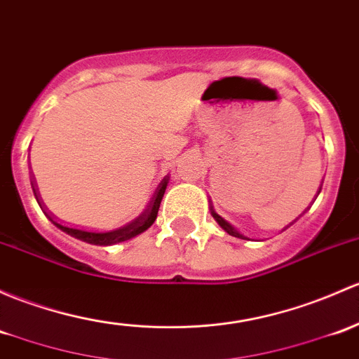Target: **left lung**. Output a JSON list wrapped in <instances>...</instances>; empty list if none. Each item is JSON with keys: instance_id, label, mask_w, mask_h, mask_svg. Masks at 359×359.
<instances>
[{"instance_id": "left-lung-1", "label": "left lung", "mask_w": 359, "mask_h": 359, "mask_svg": "<svg viewBox=\"0 0 359 359\" xmlns=\"http://www.w3.org/2000/svg\"><path fill=\"white\" fill-rule=\"evenodd\" d=\"M318 192H320V191H318ZM210 211H211V215H213V218H215V220H217V224H218V225H220V227H222V229H224V230H225V232H227V233H229V236H233V237H239V239H248V237H246V236H243V233H241V232H239V230H237V229H233V227H232V225H230L227 220H224V218H222V217H220V215H218V213H217V211H215V210H213V206H210Z\"/></svg>"}]
</instances>
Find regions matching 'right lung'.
Listing matches in <instances>:
<instances>
[{
	"mask_svg": "<svg viewBox=\"0 0 359 359\" xmlns=\"http://www.w3.org/2000/svg\"><path fill=\"white\" fill-rule=\"evenodd\" d=\"M168 180H170V177L165 175L163 180L160 182V186H158V189L154 191L153 198H151L148 206L142 210V213L139 215V217H135L134 220L129 222V224H126L123 227H118L115 230H108V232H90V230L65 227V225L58 224V222H56L50 213H46V210L43 208V205H39V206H41V210L44 211V215L50 218L56 227H58L60 230H63L65 233H69V236L75 237V239L82 241V243L94 244V246H111V244L123 243V241H129V239H132V237L139 236V233H142L144 230H148L151 225L154 224L158 210H160V203H161V199H163L165 189H167V186H168ZM34 196H36L37 203H39V198H37L36 191H34Z\"/></svg>",
	"mask_w": 359,
	"mask_h": 359,
	"instance_id": "right-lung-1",
	"label": "right lung"
}]
</instances>
